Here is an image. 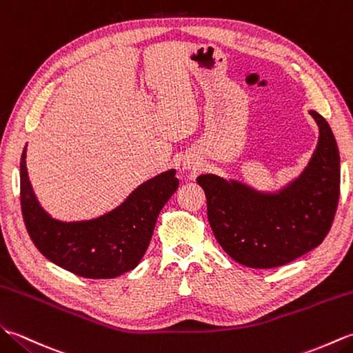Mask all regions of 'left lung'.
<instances>
[{
    "instance_id": "left-lung-1",
    "label": "left lung",
    "mask_w": 353,
    "mask_h": 353,
    "mask_svg": "<svg viewBox=\"0 0 353 353\" xmlns=\"http://www.w3.org/2000/svg\"><path fill=\"white\" fill-rule=\"evenodd\" d=\"M317 150L303 174L278 194H263L216 175L198 176L208 222L234 261L252 269L279 268L325 240L340 198V154L332 130L317 112Z\"/></svg>"
}]
</instances>
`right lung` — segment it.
Segmentation results:
<instances>
[{
  "label": "right lung",
  "mask_w": 353,
  "mask_h": 353,
  "mask_svg": "<svg viewBox=\"0 0 353 353\" xmlns=\"http://www.w3.org/2000/svg\"><path fill=\"white\" fill-rule=\"evenodd\" d=\"M176 189L175 170L163 172L108 214L65 223L39 205L27 174L26 150L21 157V210L30 239L50 261L83 278H116L134 269L150 246L157 217Z\"/></svg>",
  "instance_id": "right-lung-1"
}]
</instances>
